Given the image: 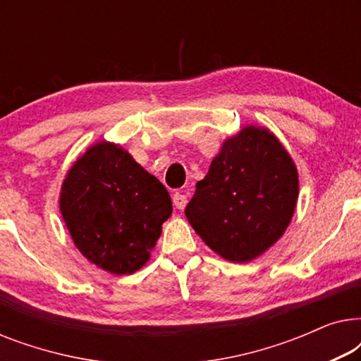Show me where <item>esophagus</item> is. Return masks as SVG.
Returning a JSON list of instances; mask_svg holds the SVG:
<instances>
[{
  "label": "esophagus",
  "mask_w": 361,
  "mask_h": 361,
  "mask_svg": "<svg viewBox=\"0 0 361 361\" xmlns=\"http://www.w3.org/2000/svg\"><path fill=\"white\" fill-rule=\"evenodd\" d=\"M172 202H174V205L177 207V209L182 210L187 205V195L180 194V192H176V194L172 195Z\"/></svg>",
  "instance_id": "esophagus-1"
}]
</instances>
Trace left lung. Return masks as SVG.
<instances>
[{
  "label": "left lung",
  "instance_id": "1",
  "mask_svg": "<svg viewBox=\"0 0 361 361\" xmlns=\"http://www.w3.org/2000/svg\"><path fill=\"white\" fill-rule=\"evenodd\" d=\"M195 187L187 220L215 253L235 263L255 259L283 236L299 194L288 151L256 126L226 140Z\"/></svg>",
  "mask_w": 361,
  "mask_h": 361
}]
</instances>
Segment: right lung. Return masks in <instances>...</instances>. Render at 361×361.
Instances as JSON below:
<instances>
[{
	"instance_id": "right-lung-1",
	"label": "right lung",
	"mask_w": 361,
	"mask_h": 361,
	"mask_svg": "<svg viewBox=\"0 0 361 361\" xmlns=\"http://www.w3.org/2000/svg\"><path fill=\"white\" fill-rule=\"evenodd\" d=\"M61 212L88 261L113 274H131L149 259L172 202L154 176L120 146L103 141L68 171Z\"/></svg>"
}]
</instances>
